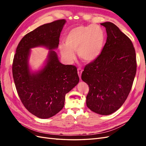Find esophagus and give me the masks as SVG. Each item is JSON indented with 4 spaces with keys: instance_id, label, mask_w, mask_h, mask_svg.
Here are the masks:
<instances>
[{
    "instance_id": "obj_1",
    "label": "esophagus",
    "mask_w": 146,
    "mask_h": 146,
    "mask_svg": "<svg viewBox=\"0 0 146 146\" xmlns=\"http://www.w3.org/2000/svg\"><path fill=\"white\" fill-rule=\"evenodd\" d=\"M77 72H78L79 77H80V78H81V75H82V69L81 68H78L77 69Z\"/></svg>"
}]
</instances>
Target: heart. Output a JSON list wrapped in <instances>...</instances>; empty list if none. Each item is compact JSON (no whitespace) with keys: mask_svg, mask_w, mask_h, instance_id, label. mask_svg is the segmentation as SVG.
Instances as JSON below:
<instances>
[{"mask_svg":"<svg viewBox=\"0 0 146 146\" xmlns=\"http://www.w3.org/2000/svg\"><path fill=\"white\" fill-rule=\"evenodd\" d=\"M105 35L99 25L92 24L78 26L70 30L64 38V44L60 46L64 58L71 61L75 58V51L80 59L91 62L98 58L104 46Z\"/></svg>","mask_w":146,"mask_h":146,"instance_id":"b5f03b06","label":"heart"}]
</instances>
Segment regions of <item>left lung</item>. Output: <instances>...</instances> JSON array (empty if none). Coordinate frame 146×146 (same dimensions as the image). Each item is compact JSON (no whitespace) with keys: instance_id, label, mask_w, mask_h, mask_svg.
Here are the masks:
<instances>
[{"instance_id":"left-lung-1","label":"left lung","mask_w":146,"mask_h":146,"mask_svg":"<svg viewBox=\"0 0 146 146\" xmlns=\"http://www.w3.org/2000/svg\"><path fill=\"white\" fill-rule=\"evenodd\" d=\"M107 41L98 58L85 66L82 80L89 86L86 105L102 115L112 114L125 102L136 72V53L130 39L110 22Z\"/></svg>"}]
</instances>
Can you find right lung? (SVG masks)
<instances>
[{"mask_svg": "<svg viewBox=\"0 0 146 146\" xmlns=\"http://www.w3.org/2000/svg\"><path fill=\"white\" fill-rule=\"evenodd\" d=\"M65 23V19L56 20L26 34L18 44L13 58V77L17 94L25 108L39 118H49L60 111L66 94L79 82L76 66L61 64L52 50L58 46ZM38 46H45L50 51L45 68L32 74L28 56L30 48Z\"/></svg>", "mask_w": 146, "mask_h": 146, "instance_id": "obj_1", "label": "right lung"}]
</instances>
